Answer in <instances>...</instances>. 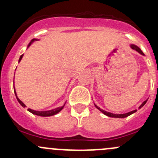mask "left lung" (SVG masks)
<instances>
[{
  "label": "left lung",
  "mask_w": 158,
  "mask_h": 158,
  "mask_svg": "<svg viewBox=\"0 0 158 158\" xmlns=\"http://www.w3.org/2000/svg\"><path fill=\"white\" fill-rule=\"evenodd\" d=\"M131 48L133 49H135V50H136V51H138V52H139V53L142 54V55H144V52H143L142 51H141V49H140L139 47H137V46L131 45ZM147 101H148V100H146V101H144V102H143L142 104L141 105V106H140V107H139V109H141V108H142L143 106H144V105L146 104V102H147ZM96 108H97V109H99L100 111H101L103 113V114H106V115L109 116V117H111V118H125V117H128V116L130 115V114H133V113L136 112V111H137V110H134V111H130V112H128V113H125V114H112V113L108 112V111H104V110H103V109H99V108H98V106H96Z\"/></svg>",
  "instance_id": "obj_1"
}]
</instances>
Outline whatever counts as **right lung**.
<instances>
[{
    "mask_svg": "<svg viewBox=\"0 0 158 158\" xmlns=\"http://www.w3.org/2000/svg\"><path fill=\"white\" fill-rule=\"evenodd\" d=\"M33 40H32V41H33ZM30 44H31V43H30ZM22 57H23V56L21 55V56H20V59H19V62H20V60H21ZM14 92H15L16 97H17V101L19 102V103H20V104L21 105V106H23V107H26V106H25V105L23 104V103L22 102L20 101V100L18 98H17V94H16V92H15V89L14 88ZM63 107H64V106H62V107H59V108H57V109H55L50 110V111H34V110H32V109H28L27 110H28V111H30V112H31V113H33V114H36V115H39V116H44V117H47V116L54 115V114H57V113L60 112V111H61V110L63 109Z\"/></svg>",
    "mask_w": 158,
    "mask_h": 158,
    "instance_id": "right-lung-1",
    "label": "right lung"
}]
</instances>
